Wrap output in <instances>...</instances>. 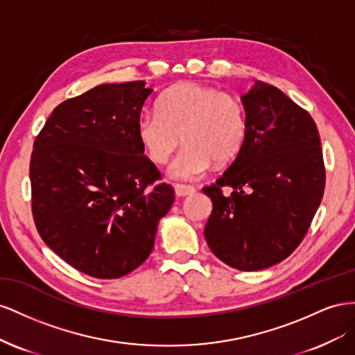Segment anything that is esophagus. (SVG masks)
<instances>
[{"label":"esophagus","instance_id":"1","mask_svg":"<svg viewBox=\"0 0 355 355\" xmlns=\"http://www.w3.org/2000/svg\"><path fill=\"white\" fill-rule=\"evenodd\" d=\"M195 191H196L195 187L187 186V184H177L175 186V195L178 198H184V196H189V195H193Z\"/></svg>","mask_w":355,"mask_h":355}]
</instances>
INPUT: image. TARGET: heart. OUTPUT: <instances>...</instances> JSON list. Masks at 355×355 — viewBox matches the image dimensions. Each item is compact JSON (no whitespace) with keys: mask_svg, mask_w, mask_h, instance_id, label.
<instances>
[{"mask_svg":"<svg viewBox=\"0 0 355 355\" xmlns=\"http://www.w3.org/2000/svg\"><path fill=\"white\" fill-rule=\"evenodd\" d=\"M247 113L241 101L199 83L169 87L157 101V111H144L137 135L148 157L162 165L181 143L186 146L168 168L174 180H198L212 166L226 164L244 147Z\"/></svg>","mask_w":355,"mask_h":355,"instance_id":"heart-1","label":"heart"}]
</instances>
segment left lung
<instances>
[{
	"label": "left lung",
	"mask_w": 355,
	"mask_h": 355,
	"mask_svg": "<svg viewBox=\"0 0 355 355\" xmlns=\"http://www.w3.org/2000/svg\"><path fill=\"white\" fill-rule=\"evenodd\" d=\"M242 103L247 139L216 184L202 189L212 200L204 234L221 261L252 272L299 247L321 204L326 169L315 121L284 92L257 80Z\"/></svg>",
	"instance_id": "1"
}]
</instances>
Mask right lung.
I'll return each mask as SVG.
<instances>
[{"instance_id":"right-lung-1","label":"right lung","mask_w":355,"mask_h":355,"mask_svg":"<svg viewBox=\"0 0 355 355\" xmlns=\"http://www.w3.org/2000/svg\"><path fill=\"white\" fill-rule=\"evenodd\" d=\"M153 89L99 85L59 104L34 141L33 216L46 245L89 277L114 279L143 265L175 193L137 135Z\"/></svg>"}]
</instances>
